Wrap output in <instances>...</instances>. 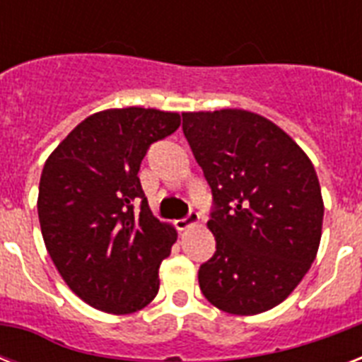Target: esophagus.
Returning a JSON list of instances; mask_svg holds the SVG:
<instances>
[{
    "label": "esophagus",
    "instance_id": "obj_1",
    "mask_svg": "<svg viewBox=\"0 0 362 362\" xmlns=\"http://www.w3.org/2000/svg\"><path fill=\"white\" fill-rule=\"evenodd\" d=\"M199 220H201V216H199L195 210H192V212H189L186 218H182V220H176L175 226H176V229H178V231H186V229H189V227L197 226Z\"/></svg>",
    "mask_w": 362,
    "mask_h": 362
}]
</instances>
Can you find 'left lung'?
I'll return each mask as SVG.
<instances>
[{"instance_id":"8db88e82","label":"left lung","mask_w":362,"mask_h":362,"mask_svg":"<svg viewBox=\"0 0 362 362\" xmlns=\"http://www.w3.org/2000/svg\"><path fill=\"white\" fill-rule=\"evenodd\" d=\"M182 120L214 199L216 252L199 269V287L227 314L274 308L320 247L325 209L314 165L286 131L250 110L184 112Z\"/></svg>"}]
</instances>
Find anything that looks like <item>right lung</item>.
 I'll list each match as a JSON object with an SVG mask.
<instances>
[{"mask_svg":"<svg viewBox=\"0 0 362 362\" xmlns=\"http://www.w3.org/2000/svg\"><path fill=\"white\" fill-rule=\"evenodd\" d=\"M178 125V112L101 110L42 167L37 212L48 255L71 291L101 312L133 314L158 295L159 264L176 229L152 214L136 175L150 144Z\"/></svg>","mask_w":362,"mask_h":362,"instance_id":"obj_1","label":"right lung"}]
</instances>
